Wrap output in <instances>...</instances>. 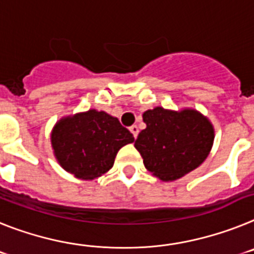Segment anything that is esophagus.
<instances>
[{
  "label": "esophagus",
  "mask_w": 254,
  "mask_h": 254,
  "mask_svg": "<svg viewBox=\"0 0 254 254\" xmlns=\"http://www.w3.org/2000/svg\"><path fill=\"white\" fill-rule=\"evenodd\" d=\"M130 131H131V134H133L134 138H136V136H138V131H139V130H138V127H136V125H133V127H130Z\"/></svg>",
  "instance_id": "1"
}]
</instances>
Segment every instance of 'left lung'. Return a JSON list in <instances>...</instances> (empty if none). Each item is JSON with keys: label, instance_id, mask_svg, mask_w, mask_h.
<instances>
[{"label": "left lung", "instance_id": "8db88e82", "mask_svg": "<svg viewBox=\"0 0 254 254\" xmlns=\"http://www.w3.org/2000/svg\"><path fill=\"white\" fill-rule=\"evenodd\" d=\"M147 127L134 147L149 173L171 182L197 169L212 148L215 130L211 121L193 109L182 111L154 107L143 114Z\"/></svg>", "mask_w": 254, "mask_h": 254}]
</instances>
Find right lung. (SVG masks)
<instances>
[{
	"instance_id": "obj_1",
	"label": "right lung",
	"mask_w": 254,
	"mask_h": 254,
	"mask_svg": "<svg viewBox=\"0 0 254 254\" xmlns=\"http://www.w3.org/2000/svg\"><path fill=\"white\" fill-rule=\"evenodd\" d=\"M133 142V134L118 119L97 110L63 118L51 133L57 162L83 180H93L107 173L119 149Z\"/></svg>"
}]
</instances>
